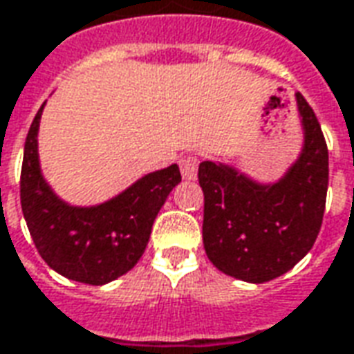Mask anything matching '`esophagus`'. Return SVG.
I'll list each match as a JSON object with an SVG mask.
<instances>
[{"mask_svg": "<svg viewBox=\"0 0 354 354\" xmlns=\"http://www.w3.org/2000/svg\"><path fill=\"white\" fill-rule=\"evenodd\" d=\"M197 169H199V157H195V155H185L184 159L180 160V170L185 180H195Z\"/></svg>", "mask_w": 354, "mask_h": 354, "instance_id": "1", "label": "esophagus"}]
</instances>
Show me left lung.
<instances>
[{
	"label": "left lung",
	"instance_id": "8db88e82",
	"mask_svg": "<svg viewBox=\"0 0 354 354\" xmlns=\"http://www.w3.org/2000/svg\"><path fill=\"white\" fill-rule=\"evenodd\" d=\"M303 126L299 157L276 182H257L224 162L203 160V245L220 272L264 283L291 270L320 232L328 192V147L315 111L295 93Z\"/></svg>",
	"mask_w": 354,
	"mask_h": 354
}]
</instances>
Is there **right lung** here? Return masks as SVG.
Instances as JSON below:
<instances>
[{
    "label": "right lung",
    "mask_w": 354,
    "mask_h": 354,
    "mask_svg": "<svg viewBox=\"0 0 354 354\" xmlns=\"http://www.w3.org/2000/svg\"><path fill=\"white\" fill-rule=\"evenodd\" d=\"M24 142L21 205L34 245L49 268L68 280L103 286L132 270L142 259L153 222L169 194L182 182L178 165L145 174L124 192L100 205L78 207L63 201L41 174L39 118Z\"/></svg>",
    "instance_id": "obj_1"
}]
</instances>
